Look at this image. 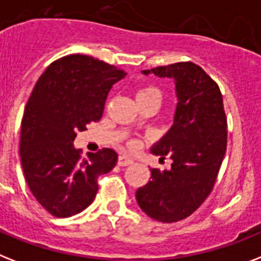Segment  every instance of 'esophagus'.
<instances>
[{"label":"esophagus","instance_id":"obj_1","mask_svg":"<svg viewBox=\"0 0 261 261\" xmlns=\"http://www.w3.org/2000/svg\"><path fill=\"white\" fill-rule=\"evenodd\" d=\"M133 162H134V161L126 155H120L119 158H118V165H119V166H128V165H131Z\"/></svg>","mask_w":261,"mask_h":261}]
</instances>
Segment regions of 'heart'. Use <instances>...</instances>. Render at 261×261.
Masks as SVG:
<instances>
[{
    "label": "heart",
    "instance_id": "heart-1",
    "mask_svg": "<svg viewBox=\"0 0 261 261\" xmlns=\"http://www.w3.org/2000/svg\"><path fill=\"white\" fill-rule=\"evenodd\" d=\"M161 96H162V95H161V91L152 86L143 87V88H141V90L138 91L137 94V99H139V97H160L161 99Z\"/></svg>",
    "mask_w": 261,
    "mask_h": 261
}]
</instances>
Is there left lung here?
I'll return each mask as SVG.
<instances>
[{
  "label": "left lung",
  "mask_w": 261,
  "mask_h": 261,
  "mask_svg": "<svg viewBox=\"0 0 261 261\" xmlns=\"http://www.w3.org/2000/svg\"><path fill=\"white\" fill-rule=\"evenodd\" d=\"M174 80V120L150 151L170 156L169 170L151 169L150 181L135 193L146 215L161 222L186 219L206 200L226 151V118L219 86L194 63L142 71Z\"/></svg>",
  "instance_id": "left-lung-1"
}]
</instances>
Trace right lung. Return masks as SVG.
Returning a JSON list of instances; mask_svg holds the SVG:
<instances>
[{
  "label": "right lung",
  "mask_w": 261,
  "mask_h": 261,
  "mask_svg": "<svg viewBox=\"0 0 261 261\" xmlns=\"http://www.w3.org/2000/svg\"><path fill=\"white\" fill-rule=\"evenodd\" d=\"M126 75L94 57L69 55L36 83L21 122V165L32 194L55 217L84 211L96 196L97 177L116 165L112 149L83 160L73 141L77 131L100 119L110 90Z\"/></svg>",
  "instance_id": "right-lung-1"
}]
</instances>
